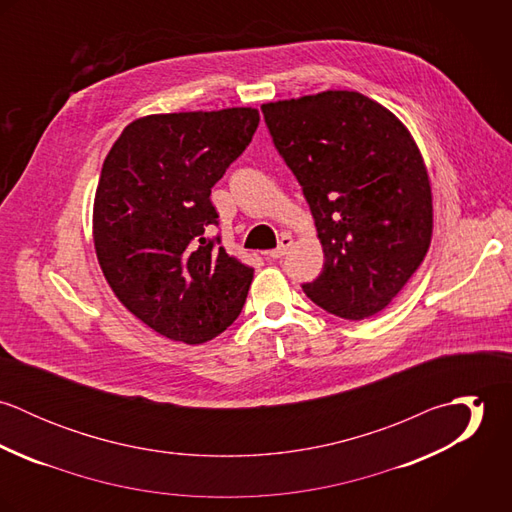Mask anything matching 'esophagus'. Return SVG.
Instances as JSON below:
<instances>
[{
	"mask_svg": "<svg viewBox=\"0 0 512 512\" xmlns=\"http://www.w3.org/2000/svg\"><path fill=\"white\" fill-rule=\"evenodd\" d=\"M293 244V238L290 234H282V238H280V244H278V248H274V250H270L268 252V256L270 258H282V256H286L288 254V250H290V246Z\"/></svg>",
	"mask_w": 512,
	"mask_h": 512,
	"instance_id": "34e87169",
	"label": "esophagus"
}]
</instances>
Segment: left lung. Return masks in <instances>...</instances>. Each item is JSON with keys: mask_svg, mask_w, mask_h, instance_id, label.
Instances as JSON below:
<instances>
[{"mask_svg": "<svg viewBox=\"0 0 512 512\" xmlns=\"http://www.w3.org/2000/svg\"><path fill=\"white\" fill-rule=\"evenodd\" d=\"M262 112L323 246V272L303 292L349 321L376 315L432 242V185L410 130L355 90L268 102Z\"/></svg>", "mask_w": 512, "mask_h": 512, "instance_id": "left-lung-1", "label": "left lung"}]
</instances>
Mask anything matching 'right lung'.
<instances>
[{
  "instance_id": "obj_1",
  "label": "right lung",
  "mask_w": 512,
  "mask_h": 512,
  "mask_svg": "<svg viewBox=\"0 0 512 512\" xmlns=\"http://www.w3.org/2000/svg\"><path fill=\"white\" fill-rule=\"evenodd\" d=\"M256 108L149 114L108 151L92 211L104 278L159 335L201 345L240 315L254 270L205 230L219 222L211 189L252 142Z\"/></svg>"
}]
</instances>
